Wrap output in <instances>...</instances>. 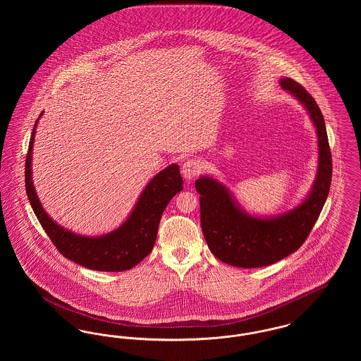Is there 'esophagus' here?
<instances>
[{"label":"esophagus","instance_id":"obj_1","mask_svg":"<svg viewBox=\"0 0 361 361\" xmlns=\"http://www.w3.org/2000/svg\"><path fill=\"white\" fill-rule=\"evenodd\" d=\"M202 171H203V165L199 159H188L181 166V173L185 180H192L197 177Z\"/></svg>","mask_w":361,"mask_h":361}]
</instances>
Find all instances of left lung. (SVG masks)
Returning <instances> with one entry per match:
<instances>
[{
	"label": "left lung",
	"mask_w": 361,
	"mask_h": 361,
	"mask_svg": "<svg viewBox=\"0 0 361 361\" xmlns=\"http://www.w3.org/2000/svg\"><path fill=\"white\" fill-rule=\"evenodd\" d=\"M280 85L303 104L317 128L318 172L302 204L271 218L246 214L219 181L207 176L196 180L207 245L215 257L233 267H267L296 252L309 237L329 195L331 153L322 112L309 92L292 78H281Z\"/></svg>",
	"instance_id": "8db88e82"
}]
</instances>
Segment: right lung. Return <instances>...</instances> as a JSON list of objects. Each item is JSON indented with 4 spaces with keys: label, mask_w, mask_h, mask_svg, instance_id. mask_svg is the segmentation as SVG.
<instances>
[{
    "label": "right lung",
    "mask_w": 361,
    "mask_h": 361,
    "mask_svg": "<svg viewBox=\"0 0 361 361\" xmlns=\"http://www.w3.org/2000/svg\"><path fill=\"white\" fill-rule=\"evenodd\" d=\"M42 115L43 114H40V116ZM37 121H35L25 159V189L37 221L59 253L73 262L102 272H121L131 269L152 252L162 212L173 196L183 189L178 165L173 164L155 174L143 189L133 212L121 227L100 237L78 235L55 224L37 199L31 168Z\"/></svg>",
    "instance_id": "obj_1"
}]
</instances>
